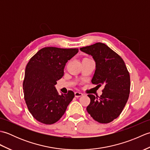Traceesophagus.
I'll return each mask as SVG.
<instances>
[{"instance_id":"34e87169","label":"esophagus","mask_w":150,"mask_h":150,"mask_svg":"<svg viewBox=\"0 0 150 150\" xmlns=\"http://www.w3.org/2000/svg\"><path fill=\"white\" fill-rule=\"evenodd\" d=\"M83 95V93H81V92H79V91H76L75 92V97H80L81 96Z\"/></svg>"}]
</instances>
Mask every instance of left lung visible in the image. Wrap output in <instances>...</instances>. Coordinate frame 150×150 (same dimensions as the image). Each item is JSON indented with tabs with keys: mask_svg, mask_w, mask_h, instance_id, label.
I'll return each instance as SVG.
<instances>
[{
	"mask_svg": "<svg viewBox=\"0 0 150 150\" xmlns=\"http://www.w3.org/2000/svg\"><path fill=\"white\" fill-rule=\"evenodd\" d=\"M80 50L92 56L95 62L92 84L104 86L100 97L88 95L90 103L87 111L97 122L109 123L120 115L128 101L129 73L122 59L105 44L97 42Z\"/></svg>",
	"mask_w": 150,
	"mask_h": 150,
	"instance_id": "obj_1",
	"label": "left lung"
}]
</instances>
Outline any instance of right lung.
<instances>
[{"mask_svg": "<svg viewBox=\"0 0 150 150\" xmlns=\"http://www.w3.org/2000/svg\"><path fill=\"white\" fill-rule=\"evenodd\" d=\"M78 52L77 48L46 47L28 62L23 82L24 99L31 114L40 122H57L74 98L72 91L60 95L55 85L63 77L67 62Z\"/></svg>", "mask_w": 150, "mask_h": 150, "instance_id": "1", "label": "right lung"}]
</instances>
